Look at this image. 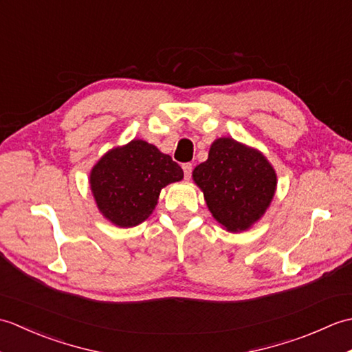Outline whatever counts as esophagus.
I'll list each match as a JSON object with an SVG mask.
<instances>
[{"label":"esophagus","mask_w":352,"mask_h":352,"mask_svg":"<svg viewBox=\"0 0 352 352\" xmlns=\"http://www.w3.org/2000/svg\"><path fill=\"white\" fill-rule=\"evenodd\" d=\"M182 168H183V172H184V178H186V180H189L190 175H192V163H184Z\"/></svg>","instance_id":"esophagus-1"}]
</instances>
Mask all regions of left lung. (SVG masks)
Listing matches in <instances>:
<instances>
[{
    "label": "left lung",
    "mask_w": 352,
    "mask_h": 352,
    "mask_svg": "<svg viewBox=\"0 0 352 352\" xmlns=\"http://www.w3.org/2000/svg\"><path fill=\"white\" fill-rule=\"evenodd\" d=\"M192 178L213 218L230 233H242L263 218L278 182L263 153L233 138L216 139Z\"/></svg>",
    "instance_id": "left-lung-1"
}]
</instances>
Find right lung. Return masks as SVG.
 Wrapping results in <instances>:
<instances>
[{
  "label": "right lung",
  "instance_id": "obj_1",
  "mask_svg": "<svg viewBox=\"0 0 352 352\" xmlns=\"http://www.w3.org/2000/svg\"><path fill=\"white\" fill-rule=\"evenodd\" d=\"M183 169L170 155L142 139L109 149L94 164L89 186L100 213L116 227L146 221L170 183L183 180Z\"/></svg>",
  "mask_w": 352,
  "mask_h": 352
}]
</instances>
